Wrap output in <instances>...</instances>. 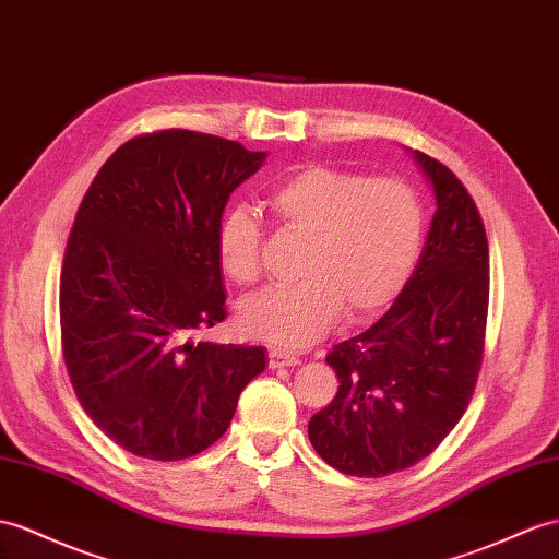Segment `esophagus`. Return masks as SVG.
<instances>
[{
	"label": "esophagus",
	"mask_w": 559,
	"mask_h": 559,
	"mask_svg": "<svg viewBox=\"0 0 559 559\" xmlns=\"http://www.w3.org/2000/svg\"><path fill=\"white\" fill-rule=\"evenodd\" d=\"M299 359L295 354L285 352V349H269V368H288L297 366Z\"/></svg>",
	"instance_id": "esophagus-1"
}]
</instances>
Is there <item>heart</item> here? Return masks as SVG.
<instances>
[{"instance_id": "1", "label": "heart", "mask_w": 559, "mask_h": 559, "mask_svg": "<svg viewBox=\"0 0 559 559\" xmlns=\"http://www.w3.org/2000/svg\"><path fill=\"white\" fill-rule=\"evenodd\" d=\"M278 224L307 248L299 281L269 288L238 309L250 337L283 349H305L323 337L340 313L376 317L404 290L425 238L420 198L399 179H368L333 167H305L269 193ZM224 274L250 285L262 274V226L248 207H234L217 228Z\"/></svg>"}]
</instances>
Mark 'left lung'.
Wrapping results in <instances>:
<instances>
[{"label": "left lung", "instance_id": "left-lung-1", "mask_svg": "<svg viewBox=\"0 0 559 559\" xmlns=\"http://www.w3.org/2000/svg\"><path fill=\"white\" fill-rule=\"evenodd\" d=\"M437 210L413 276L382 319L325 356L337 394L309 420L311 447L356 477L432 453L475 392L489 309V246L475 200L449 167L413 151Z\"/></svg>", "mask_w": 559, "mask_h": 559}]
</instances>
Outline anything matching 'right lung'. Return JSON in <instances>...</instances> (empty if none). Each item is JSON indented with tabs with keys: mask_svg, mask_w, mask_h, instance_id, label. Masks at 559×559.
<instances>
[{
	"mask_svg": "<svg viewBox=\"0 0 559 559\" xmlns=\"http://www.w3.org/2000/svg\"><path fill=\"white\" fill-rule=\"evenodd\" d=\"M264 160L189 130L136 136L78 210L61 271L63 359L84 413L139 457L212 447L266 368L264 347L189 340L226 319L217 228Z\"/></svg>",
	"mask_w": 559,
	"mask_h": 559,
	"instance_id": "right-lung-1",
	"label": "right lung"
}]
</instances>
